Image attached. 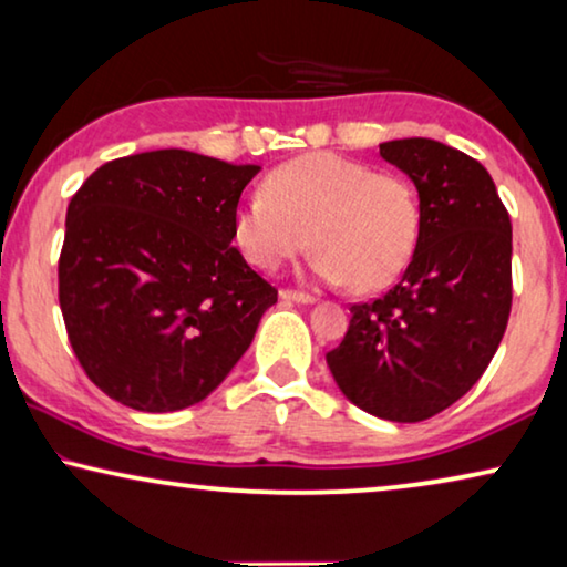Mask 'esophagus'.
I'll return each mask as SVG.
<instances>
[{"mask_svg": "<svg viewBox=\"0 0 567 567\" xmlns=\"http://www.w3.org/2000/svg\"><path fill=\"white\" fill-rule=\"evenodd\" d=\"M281 299H284V301H297V305H312V301H315L312 293H307V291H291V289H284V291H281Z\"/></svg>", "mask_w": 567, "mask_h": 567, "instance_id": "obj_1", "label": "esophagus"}]
</instances>
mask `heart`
<instances>
[{
	"mask_svg": "<svg viewBox=\"0 0 567 567\" xmlns=\"http://www.w3.org/2000/svg\"><path fill=\"white\" fill-rule=\"evenodd\" d=\"M421 224V198L408 177L312 152L270 169L266 193L239 200L231 235L255 268L274 270L312 243L317 278L379 291L408 268Z\"/></svg>",
	"mask_w": 567,
	"mask_h": 567,
	"instance_id": "heart-1",
	"label": "heart"
}]
</instances>
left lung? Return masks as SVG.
<instances>
[{"mask_svg":"<svg viewBox=\"0 0 567 567\" xmlns=\"http://www.w3.org/2000/svg\"><path fill=\"white\" fill-rule=\"evenodd\" d=\"M379 154L415 183L421 237L384 297L351 307L328 367L367 413L417 423L483 377L511 315V219L487 169L433 138H394Z\"/></svg>","mask_w":567,"mask_h":567,"instance_id":"obj_1","label":"left lung"}]
</instances>
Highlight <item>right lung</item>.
Segmentation results:
<instances>
[{"instance_id": "add662e5", "label": "right lung", "mask_w": 567, "mask_h": 567, "mask_svg": "<svg viewBox=\"0 0 567 567\" xmlns=\"http://www.w3.org/2000/svg\"><path fill=\"white\" fill-rule=\"evenodd\" d=\"M258 165L185 150L105 162L66 208L59 305L84 374L121 405L206 400L250 348L278 291L231 247Z\"/></svg>"}]
</instances>
